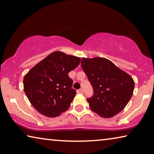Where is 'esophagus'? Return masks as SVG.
<instances>
[{
	"label": "esophagus",
	"mask_w": 154,
	"mask_h": 154,
	"mask_svg": "<svg viewBox=\"0 0 154 154\" xmlns=\"http://www.w3.org/2000/svg\"><path fill=\"white\" fill-rule=\"evenodd\" d=\"M79 92L81 94H83V90L82 89V88H80V89L79 90Z\"/></svg>",
	"instance_id": "obj_1"
}]
</instances>
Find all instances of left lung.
Here are the masks:
<instances>
[{"label": "left lung", "mask_w": 154, "mask_h": 154, "mask_svg": "<svg viewBox=\"0 0 154 154\" xmlns=\"http://www.w3.org/2000/svg\"><path fill=\"white\" fill-rule=\"evenodd\" d=\"M81 64L94 90L93 96L87 98L91 110L105 118L123 110L134 88L130 75L104 58H83Z\"/></svg>", "instance_id": "left-lung-1"}]
</instances>
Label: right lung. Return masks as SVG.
<instances>
[{"mask_svg": "<svg viewBox=\"0 0 154 154\" xmlns=\"http://www.w3.org/2000/svg\"><path fill=\"white\" fill-rule=\"evenodd\" d=\"M79 57L55 51L32 68L24 78V90L36 111L55 118L69 108L76 94L68 73L80 63Z\"/></svg>", "mask_w": 154, "mask_h": 154, "instance_id": "1", "label": "right lung"}]
</instances>
